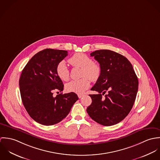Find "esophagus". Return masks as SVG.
Returning a JSON list of instances; mask_svg holds the SVG:
<instances>
[{
	"label": "esophagus",
	"mask_w": 160,
	"mask_h": 160,
	"mask_svg": "<svg viewBox=\"0 0 160 160\" xmlns=\"http://www.w3.org/2000/svg\"><path fill=\"white\" fill-rule=\"evenodd\" d=\"M78 97H79V98H82L83 96H84V94H78Z\"/></svg>",
	"instance_id": "esophagus-1"
}]
</instances>
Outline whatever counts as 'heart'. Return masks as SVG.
<instances>
[{
  "instance_id": "heart-1",
  "label": "heart",
  "mask_w": 160,
  "mask_h": 160,
  "mask_svg": "<svg viewBox=\"0 0 160 160\" xmlns=\"http://www.w3.org/2000/svg\"><path fill=\"white\" fill-rule=\"evenodd\" d=\"M68 62L74 67L81 68V79L73 80L67 84L65 89L69 92L81 94L86 91L91 85V81H96L101 74L100 66L92 62L87 55L82 53L74 54L68 59ZM56 73L58 77L63 81H67L69 78V70L64 60L60 61L57 65Z\"/></svg>"
}]
</instances>
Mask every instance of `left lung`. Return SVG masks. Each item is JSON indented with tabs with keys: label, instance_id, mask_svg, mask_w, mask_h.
<instances>
[{
	"label": "left lung",
	"instance_id": "left-lung-1",
	"mask_svg": "<svg viewBox=\"0 0 160 160\" xmlns=\"http://www.w3.org/2000/svg\"><path fill=\"white\" fill-rule=\"evenodd\" d=\"M91 56L99 63L101 74L91 89L98 93L89 95L92 103L87 112L100 124L114 125L128 116L134 105L138 86L137 76L131 62L118 53L99 50Z\"/></svg>",
	"mask_w": 160,
	"mask_h": 160
}]
</instances>
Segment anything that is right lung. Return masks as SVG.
<instances>
[{"label": "right lung", "instance_id": "add662e5", "mask_svg": "<svg viewBox=\"0 0 160 160\" xmlns=\"http://www.w3.org/2000/svg\"><path fill=\"white\" fill-rule=\"evenodd\" d=\"M67 55V50L46 48L35 54L22 71L19 86L23 105L41 124L51 126L62 121L79 98L74 92L53 95L63 90L56 67Z\"/></svg>", "mask_w": 160, "mask_h": 160}]
</instances>
